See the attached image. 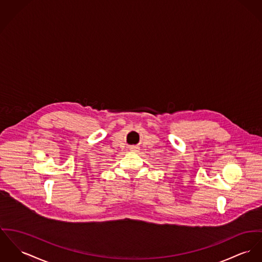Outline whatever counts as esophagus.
<instances>
[{
    "label": "esophagus",
    "mask_w": 262,
    "mask_h": 262,
    "mask_svg": "<svg viewBox=\"0 0 262 262\" xmlns=\"http://www.w3.org/2000/svg\"><path fill=\"white\" fill-rule=\"evenodd\" d=\"M130 149H132V150H134V151H138V150H139V147H138V146H136V145H134V146H132V147H130Z\"/></svg>",
    "instance_id": "1"
}]
</instances>
